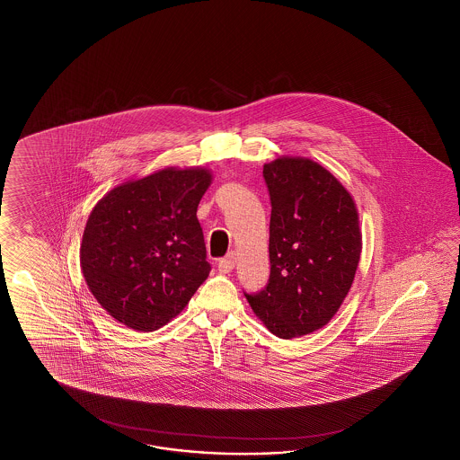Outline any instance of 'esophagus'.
<instances>
[{"mask_svg":"<svg viewBox=\"0 0 460 460\" xmlns=\"http://www.w3.org/2000/svg\"><path fill=\"white\" fill-rule=\"evenodd\" d=\"M234 266H236V252H229L219 260L217 270H219V273L226 275V273H231L234 270Z\"/></svg>","mask_w":460,"mask_h":460,"instance_id":"34e87169","label":"esophagus"}]
</instances>
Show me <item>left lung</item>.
<instances>
[{"label":"left lung","instance_id":"left-lung-1","mask_svg":"<svg viewBox=\"0 0 460 460\" xmlns=\"http://www.w3.org/2000/svg\"><path fill=\"white\" fill-rule=\"evenodd\" d=\"M270 202V279L246 293L271 334L293 339L331 321L344 302L361 256L354 200L342 183L306 158L263 167Z\"/></svg>","mask_w":460,"mask_h":460}]
</instances>
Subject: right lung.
Returning <instances> with one entry per match:
<instances>
[{"label":"right lung","mask_w":460,"mask_h":460,"mask_svg":"<svg viewBox=\"0 0 460 460\" xmlns=\"http://www.w3.org/2000/svg\"><path fill=\"white\" fill-rule=\"evenodd\" d=\"M204 168H165L126 181L93 209L81 268L102 308L126 327L152 332L179 315L209 277L197 206Z\"/></svg>","instance_id":"right-lung-1"}]
</instances>
